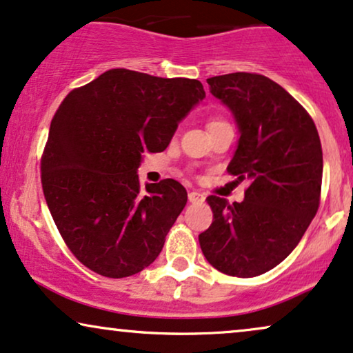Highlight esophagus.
Returning a JSON list of instances; mask_svg holds the SVG:
<instances>
[{
    "label": "esophagus",
    "mask_w": 353,
    "mask_h": 353,
    "mask_svg": "<svg viewBox=\"0 0 353 353\" xmlns=\"http://www.w3.org/2000/svg\"><path fill=\"white\" fill-rule=\"evenodd\" d=\"M189 202L190 203H203L205 202V195L200 194V192L192 190V192H189Z\"/></svg>",
    "instance_id": "obj_1"
}]
</instances>
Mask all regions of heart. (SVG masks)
Instances as JSON below:
<instances>
[{
    "label": "heart",
    "mask_w": 353,
    "mask_h": 353,
    "mask_svg": "<svg viewBox=\"0 0 353 353\" xmlns=\"http://www.w3.org/2000/svg\"><path fill=\"white\" fill-rule=\"evenodd\" d=\"M216 122H220V120H215V122H212V123H216Z\"/></svg>",
    "instance_id": "b5f03b06"
}]
</instances>
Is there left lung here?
Segmentation results:
<instances>
[{
	"mask_svg": "<svg viewBox=\"0 0 353 353\" xmlns=\"http://www.w3.org/2000/svg\"><path fill=\"white\" fill-rule=\"evenodd\" d=\"M207 83L239 132L228 172L249 187L243 202L207 197L213 223L200 233V248L216 270L249 279L288 257L314 218L323 148L310 114L272 79L230 73Z\"/></svg>",
	"mask_w": 353,
	"mask_h": 353,
	"instance_id": "1",
	"label": "left lung"
}]
</instances>
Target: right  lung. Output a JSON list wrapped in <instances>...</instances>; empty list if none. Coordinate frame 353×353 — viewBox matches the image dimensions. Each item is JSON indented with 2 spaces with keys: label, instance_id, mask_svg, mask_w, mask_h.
<instances>
[{
  "label": "right lung",
  "instance_id": "right-lung-1",
  "mask_svg": "<svg viewBox=\"0 0 353 353\" xmlns=\"http://www.w3.org/2000/svg\"><path fill=\"white\" fill-rule=\"evenodd\" d=\"M205 97L202 83L114 68L73 89L53 115L42 189L66 246L109 279L153 264L187 203L179 182L141 189L146 153L168 148L177 125Z\"/></svg>",
  "mask_w": 353,
  "mask_h": 353
}]
</instances>
